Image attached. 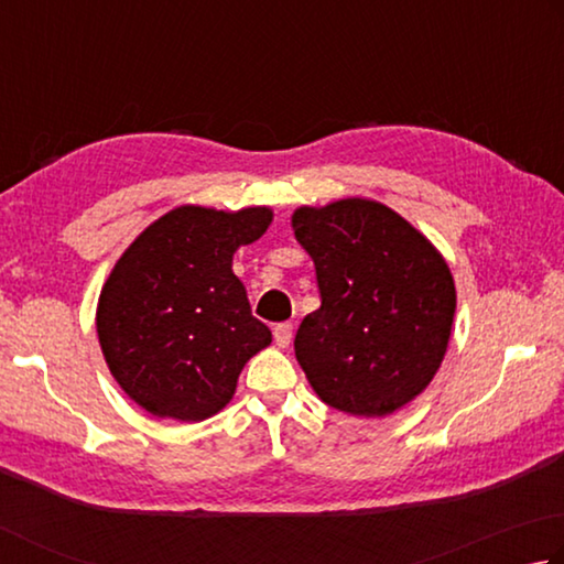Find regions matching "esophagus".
Segmentation results:
<instances>
[{
	"mask_svg": "<svg viewBox=\"0 0 564 564\" xmlns=\"http://www.w3.org/2000/svg\"><path fill=\"white\" fill-rule=\"evenodd\" d=\"M273 340L279 347H289L293 340V325L291 323H279L273 327Z\"/></svg>",
	"mask_w": 564,
	"mask_h": 564,
	"instance_id": "obj_1",
	"label": "esophagus"
}]
</instances>
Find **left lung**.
Returning a JSON list of instances; mask_svg holds the SVG:
<instances>
[{
  "label": "left lung",
  "mask_w": 564,
  "mask_h": 564,
  "mask_svg": "<svg viewBox=\"0 0 564 564\" xmlns=\"http://www.w3.org/2000/svg\"><path fill=\"white\" fill-rule=\"evenodd\" d=\"M295 239L315 263L321 308L295 357L315 394L355 416H387L422 394L446 355L454 275L424 234L380 202L301 207Z\"/></svg>",
  "instance_id": "1"
}]
</instances>
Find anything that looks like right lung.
Listing matches in <instances>:
<instances>
[{"mask_svg": "<svg viewBox=\"0 0 564 564\" xmlns=\"http://www.w3.org/2000/svg\"><path fill=\"white\" fill-rule=\"evenodd\" d=\"M269 207L184 204L130 243L100 291L96 330L110 375L155 416L202 422L229 404L271 330L234 275L239 247L263 237Z\"/></svg>", "mask_w": 564, "mask_h": 564, "instance_id": "add662e5", "label": "right lung"}]
</instances>
